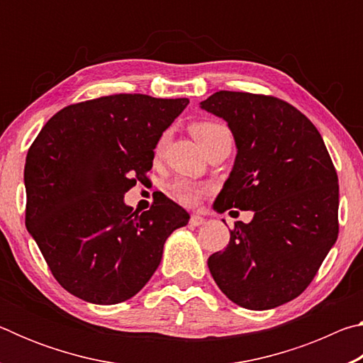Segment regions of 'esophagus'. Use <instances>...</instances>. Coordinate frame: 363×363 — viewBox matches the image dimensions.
<instances>
[{
    "label": "esophagus",
    "mask_w": 363,
    "mask_h": 363,
    "mask_svg": "<svg viewBox=\"0 0 363 363\" xmlns=\"http://www.w3.org/2000/svg\"><path fill=\"white\" fill-rule=\"evenodd\" d=\"M189 223H190V225H195V227L201 225V224H205V218L200 216V214H192L189 219Z\"/></svg>",
    "instance_id": "obj_1"
}]
</instances>
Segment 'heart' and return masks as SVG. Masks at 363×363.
I'll return each instance as SVG.
<instances>
[{
	"instance_id": "heart-1",
	"label": "heart",
	"mask_w": 363,
	"mask_h": 363,
	"mask_svg": "<svg viewBox=\"0 0 363 363\" xmlns=\"http://www.w3.org/2000/svg\"><path fill=\"white\" fill-rule=\"evenodd\" d=\"M190 131H192L194 138L199 140L203 149H206L214 139H216L220 133L227 131V128L224 125H220L218 121L213 120H201L194 123L190 126ZM167 134H162L160 139L157 140L155 145V153L160 155L164 150V145H167ZM206 192V186L199 182H194L190 179H177L173 184H171V194H173L174 199L181 203L187 205V206H194L200 201L201 195Z\"/></svg>"
}]
</instances>
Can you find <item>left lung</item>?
<instances>
[{"instance_id": "1", "label": "left lung", "mask_w": 363, "mask_h": 363, "mask_svg": "<svg viewBox=\"0 0 363 363\" xmlns=\"http://www.w3.org/2000/svg\"><path fill=\"white\" fill-rule=\"evenodd\" d=\"M201 108L224 118L237 144L214 210L255 213L251 223H235L208 267L245 309L285 304L309 286L337 238L335 164L312 121L279 97L218 91Z\"/></svg>"}]
</instances>
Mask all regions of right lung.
<instances>
[{"label":"right lung","mask_w":363,"mask_h":363,"mask_svg":"<svg viewBox=\"0 0 363 363\" xmlns=\"http://www.w3.org/2000/svg\"><path fill=\"white\" fill-rule=\"evenodd\" d=\"M189 99L113 94L70 104L30 145L26 225L60 286L118 304L150 280L189 213L160 195L133 211L123 196L152 169L153 149Z\"/></svg>","instance_id":"1"}]
</instances>
